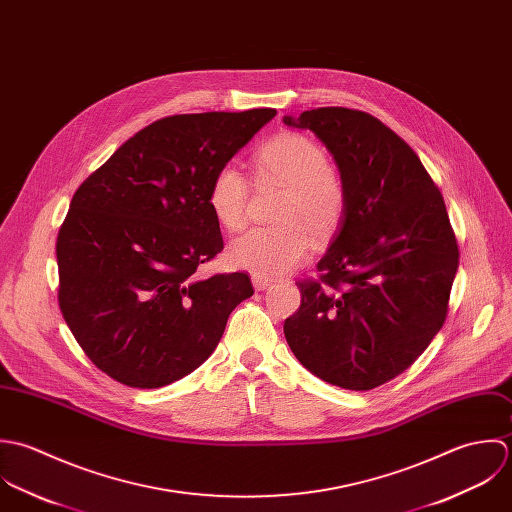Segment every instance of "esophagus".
<instances>
[{
    "instance_id": "esophagus-1",
    "label": "esophagus",
    "mask_w": 512,
    "mask_h": 512,
    "mask_svg": "<svg viewBox=\"0 0 512 512\" xmlns=\"http://www.w3.org/2000/svg\"><path fill=\"white\" fill-rule=\"evenodd\" d=\"M251 283L255 287V291H265L269 285H271V279H265V277H259V275H253L251 277Z\"/></svg>"
}]
</instances>
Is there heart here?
I'll return each mask as SVG.
<instances>
[{
  "label": "heart",
  "mask_w": 512,
  "mask_h": 512,
  "mask_svg": "<svg viewBox=\"0 0 512 512\" xmlns=\"http://www.w3.org/2000/svg\"><path fill=\"white\" fill-rule=\"evenodd\" d=\"M257 176L263 184L287 188L277 209V227H257L237 237L227 257L233 267L259 277L293 271L308 255L310 235H330L346 207V194L334 178L326 152L307 136L283 132L265 142L255 154ZM249 180L235 166H221L209 186L207 205L227 231H239L247 219Z\"/></svg>",
  "instance_id": "obj_1"
}]
</instances>
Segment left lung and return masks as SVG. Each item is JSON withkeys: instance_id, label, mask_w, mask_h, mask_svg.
Returning a JSON list of instances; mask_svg holds the SVG:
<instances>
[{"instance_id": "obj_1", "label": "left lung", "mask_w": 512, "mask_h": 512, "mask_svg": "<svg viewBox=\"0 0 512 512\" xmlns=\"http://www.w3.org/2000/svg\"><path fill=\"white\" fill-rule=\"evenodd\" d=\"M332 154L346 194L340 227L299 283L285 338L316 378L372 390L421 356L441 330L459 267L441 192L417 154L372 114L342 106L285 116Z\"/></svg>"}]
</instances>
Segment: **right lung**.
<instances>
[{"label":"right lung","mask_w":512,"mask_h":512,"mask_svg":"<svg viewBox=\"0 0 512 512\" xmlns=\"http://www.w3.org/2000/svg\"><path fill=\"white\" fill-rule=\"evenodd\" d=\"M275 108L176 114L126 140L75 192L57 237L59 307L79 346L112 380L168 386L211 356L245 273L196 279L223 249L207 205L215 172Z\"/></svg>","instance_id":"obj_1"}]
</instances>
